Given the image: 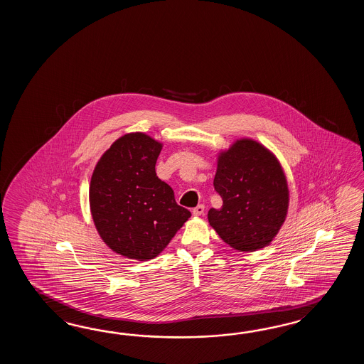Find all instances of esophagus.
<instances>
[{"mask_svg": "<svg viewBox=\"0 0 364 364\" xmlns=\"http://www.w3.org/2000/svg\"><path fill=\"white\" fill-rule=\"evenodd\" d=\"M193 213L195 216H201V215L204 213V205L199 204L198 207H195V208L193 209Z\"/></svg>", "mask_w": 364, "mask_h": 364, "instance_id": "34e87169", "label": "esophagus"}]
</instances>
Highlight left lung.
I'll return each instance as SVG.
<instances>
[{
	"label": "left lung",
	"mask_w": 364,
	"mask_h": 364,
	"mask_svg": "<svg viewBox=\"0 0 364 364\" xmlns=\"http://www.w3.org/2000/svg\"><path fill=\"white\" fill-rule=\"evenodd\" d=\"M213 186L223 207L209 209L208 221L220 238L246 252L268 246L289 207L287 177L276 156L255 140H237L220 152Z\"/></svg>",
	"instance_id": "8db88e82"
}]
</instances>
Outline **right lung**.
I'll return each instance as SVG.
<instances>
[{
    "mask_svg": "<svg viewBox=\"0 0 364 364\" xmlns=\"http://www.w3.org/2000/svg\"><path fill=\"white\" fill-rule=\"evenodd\" d=\"M160 141L144 132L117 139L96 164L90 185L93 223L109 248L149 260L168 246L190 218L171 186L156 176Z\"/></svg>",
    "mask_w": 364,
    "mask_h": 364,
    "instance_id": "obj_1",
    "label": "right lung"
}]
</instances>
